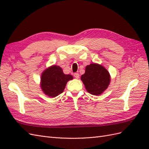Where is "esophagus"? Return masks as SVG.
<instances>
[{"instance_id":"34e87169","label":"esophagus","mask_w":149,"mask_h":149,"mask_svg":"<svg viewBox=\"0 0 149 149\" xmlns=\"http://www.w3.org/2000/svg\"><path fill=\"white\" fill-rule=\"evenodd\" d=\"M74 76V77H75L76 79H79V74L78 73H75Z\"/></svg>"}]
</instances>
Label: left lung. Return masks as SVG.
<instances>
[{"label": "left lung", "instance_id": "obj_1", "mask_svg": "<svg viewBox=\"0 0 149 149\" xmlns=\"http://www.w3.org/2000/svg\"><path fill=\"white\" fill-rule=\"evenodd\" d=\"M81 79L88 92L97 96L108 88L111 76L109 72L102 65L91 63L86 66L85 73L81 75Z\"/></svg>", "mask_w": 149, "mask_h": 149}]
</instances>
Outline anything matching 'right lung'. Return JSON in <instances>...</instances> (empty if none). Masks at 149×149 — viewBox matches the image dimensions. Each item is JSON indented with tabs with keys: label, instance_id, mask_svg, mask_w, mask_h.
<instances>
[{
	"label": "right lung",
	"instance_id": "obj_1",
	"mask_svg": "<svg viewBox=\"0 0 149 149\" xmlns=\"http://www.w3.org/2000/svg\"><path fill=\"white\" fill-rule=\"evenodd\" d=\"M40 87L43 92L50 97H56L63 92L66 84L73 76L65 74L59 66L52 65L47 68L41 75Z\"/></svg>",
	"mask_w": 149,
	"mask_h": 149
}]
</instances>
